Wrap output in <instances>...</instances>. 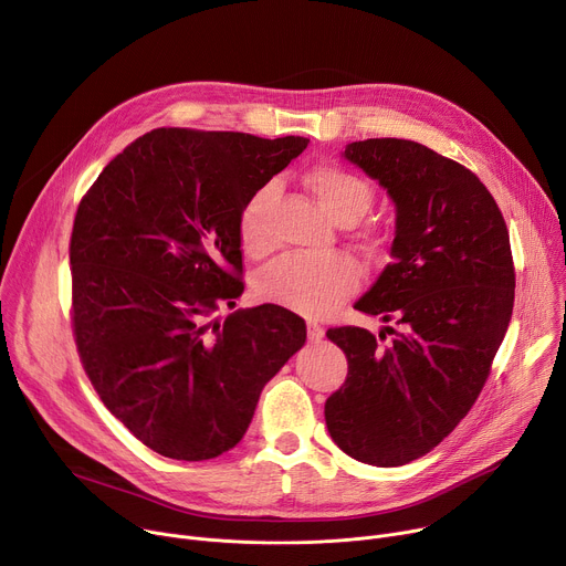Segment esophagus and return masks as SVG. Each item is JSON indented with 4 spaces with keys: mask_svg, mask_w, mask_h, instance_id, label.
<instances>
[{
    "mask_svg": "<svg viewBox=\"0 0 566 566\" xmlns=\"http://www.w3.org/2000/svg\"><path fill=\"white\" fill-rule=\"evenodd\" d=\"M307 336H310V342H321V338L325 336L323 325H318V323L310 321V323H307Z\"/></svg>",
    "mask_w": 566,
    "mask_h": 566,
    "instance_id": "obj_1",
    "label": "esophagus"
}]
</instances>
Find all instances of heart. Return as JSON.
Wrapping results in <instances>:
<instances>
[{"label":"heart","instance_id":"heart-1","mask_svg":"<svg viewBox=\"0 0 566 566\" xmlns=\"http://www.w3.org/2000/svg\"><path fill=\"white\" fill-rule=\"evenodd\" d=\"M307 191L342 224L357 222L373 205V186L357 172L318 164L303 175ZM275 188H256L239 213V241L248 256L259 259L273 248L269 207ZM361 282L359 263L348 254H286L254 275L252 291L261 303H271L305 316H325L350 297Z\"/></svg>","mask_w":566,"mask_h":566}]
</instances>
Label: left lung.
I'll return each mask as SVG.
<instances>
[{"mask_svg":"<svg viewBox=\"0 0 566 566\" xmlns=\"http://www.w3.org/2000/svg\"><path fill=\"white\" fill-rule=\"evenodd\" d=\"M344 157L396 202L394 261L355 310L396 323L327 329L348 357L325 423L346 455L402 467L443 441L478 400L514 307L505 218L462 164L402 138L350 143Z\"/></svg>","mask_w":566,"mask_h":566,"instance_id":"obj_1","label":"left lung"}]
</instances>
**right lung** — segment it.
Masks as SVG:
<instances>
[{
	"label": "right lung",
	"instance_id": "1",
	"mask_svg": "<svg viewBox=\"0 0 566 566\" xmlns=\"http://www.w3.org/2000/svg\"><path fill=\"white\" fill-rule=\"evenodd\" d=\"M310 138L159 127L88 188L70 237L72 334L104 407L155 453L234 448L259 394L303 348L277 305L209 321L243 293L239 213Z\"/></svg>",
	"mask_w": 566,
	"mask_h": 566
}]
</instances>
